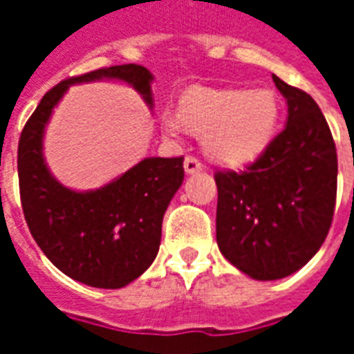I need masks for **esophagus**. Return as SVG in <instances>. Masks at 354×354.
I'll return each mask as SVG.
<instances>
[{
	"instance_id": "esophagus-1",
	"label": "esophagus",
	"mask_w": 354,
	"mask_h": 354,
	"mask_svg": "<svg viewBox=\"0 0 354 354\" xmlns=\"http://www.w3.org/2000/svg\"><path fill=\"white\" fill-rule=\"evenodd\" d=\"M202 163H200V160H196L194 156H187L185 158V161H183V169H185V172L187 174H194V172H200L202 171Z\"/></svg>"
}]
</instances>
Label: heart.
Segmentation results:
<instances>
[{"label": "heart", "mask_w": 354, "mask_h": 354, "mask_svg": "<svg viewBox=\"0 0 354 354\" xmlns=\"http://www.w3.org/2000/svg\"><path fill=\"white\" fill-rule=\"evenodd\" d=\"M279 101L270 90H207L194 88L182 99L180 115L167 112L163 127L178 136L187 127L204 133V150L224 165L257 160L277 130Z\"/></svg>", "instance_id": "heart-1"}]
</instances>
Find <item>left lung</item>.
Masks as SVG:
<instances>
[{
	"instance_id": "1",
	"label": "left lung",
	"mask_w": 354,
	"mask_h": 354,
	"mask_svg": "<svg viewBox=\"0 0 354 354\" xmlns=\"http://www.w3.org/2000/svg\"><path fill=\"white\" fill-rule=\"evenodd\" d=\"M288 118L246 171H218L216 244L257 281L283 279L316 255L336 204L338 158L313 97L272 75Z\"/></svg>"
}]
</instances>
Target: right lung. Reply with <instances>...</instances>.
Segmentation results:
<instances>
[{"instance_id":"obj_1","label":"right lung","mask_w":354,"mask_h":354,"mask_svg":"<svg viewBox=\"0 0 354 354\" xmlns=\"http://www.w3.org/2000/svg\"><path fill=\"white\" fill-rule=\"evenodd\" d=\"M93 80H122L154 106V77L138 64L62 80L44 95L19 138V196L30 235L60 272L95 288H122L158 255L163 215L183 182V158H145L93 191L58 182L44 158L47 122L69 86Z\"/></svg>"}]
</instances>
